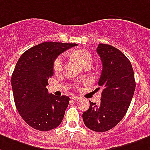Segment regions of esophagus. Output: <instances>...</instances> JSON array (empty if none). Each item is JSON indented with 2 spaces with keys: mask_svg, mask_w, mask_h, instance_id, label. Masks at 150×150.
<instances>
[{
  "mask_svg": "<svg viewBox=\"0 0 150 150\" xmlns=\"http://www.w3.org/2000/svg\"><path fill=\"white\" fill-rule=\"evenodd\" d=\"M71 99H73V100H79L80 98L79 97V96H71Z\"/></svg>",
  "mask_w": 150,
  "mask_h": 150,
  "instance_id": "esophagus-1",
  "label": "esophagus"
}]
</instances>
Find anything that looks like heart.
<instances>
[{
  "label": "heart",
  "mask_w": 150,
  "mask_h": 150,
  "mask_svg": "<svg viewBox=\"0 0 150 150\" xmlns=\"http://www.w3.org/2000/svg\"><path fill=\"white\" fill-rule=\"evenodd\" d=\"M73 57L83 67L87 65H91L93 61V56L91 52L83 49L77 50L76 52L73 53ZM63 64H64V57L62 55H59L54 61V64H53L54 71L56 73L60 72L63 68Z\"/></svg>",
  "instance_id": "b5f03b06"
}]
</instances>
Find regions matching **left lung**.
Returning a JSON list of instances; mask_svg holds the SVG:
<instances>
[{"instance_id": "obj_1", "label": "left lung", "mask_w": 150, "mask_h": 150, "mask_svg": "<svg viewBox=\"0 0 150 150\" xmlns=\"http://www.w3.org/2000/svg\"><path fill=\"white\" fill-rule=\"evenodd\" d=\"M97 53L103 63L98 80V86L103 87L101 102L96 104L90 101L83 119L90 129L105 132L114 128L125 116L136 83L131 63L121 51L109 44H99Z\"/></svg>"}]
</instances>
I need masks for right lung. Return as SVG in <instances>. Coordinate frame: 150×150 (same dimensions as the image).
I'll use <instances>...</instances> for the list:
<instances>
[{
	"label": "right lung",
	"mask_w": 150,
	"mask_h": 150,
	"mask_svg": "<svg viewBox=\"0 0 150 150\" xmlns=\"http://www.w3.org/2000/svg\"><path fill=\"white\" fill-rule=\"evenodd\" d=\"M76 44L44 42L24 52L12 75L14 102L19 114L31 127L47 131L59 126L70 98L48 93L47 80L59 55Z\"/></svg>",
	"instance_id": "1"
}]
</instances>
